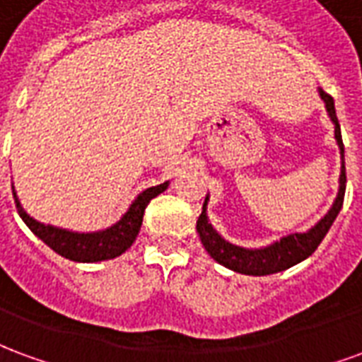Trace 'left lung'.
<instances>
[{
    "label": "left lung",
    "mask_w": 362,
    "mask_h": 362,
    "mask_svg": "<svg viewBox=\"0 0 362 362\" xmlns=\"http://www.w3.org/2000/svg\"><path fill=\"white\" fill-rule=\"evenodd\" d=\"M318 93L320 98L326 104L327 116L334 122L335 141H337L339 155H341L339 189H337V196H335L329 211L314 227L304 230V233H293V235L283 236L279 240L267 244V246H262V248H243V246H236V244L225 240L213 228V225L209 223V217H207V204H209V194H207L196 228L197 235H199V240L205 246L207 254L215 262H219L221 266L228 267V269H233L236 273H243V275H256V277L285 272V269L300 264L303 259L314 254L320 243L324 240V236L327 235L329 227L334 225L337 213L341 211L343 197H345V182H347V178H345V149H343L341 127H339V122H337V116H335L334 98L327 95L326 90L318 89Z\"/></svg>",
    "instance_id": "left-lung-1"
}]
</instances>
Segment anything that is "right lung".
Returning a JSON list of instances; mask_svg holds the SVG:
<instances>
[{
	"label": "right lung",
	"instance_id": "1",
	"mask_svg": "<svg viewBox=\"0 0 362 362\" xmlns=\"http://www.w3.org/2000/svg\"><path fill=\"white\" fill-rule=\"evenodd\" d=\"M166 188H168V182L143 189L141 194H137V197L129 204L127 211L119 217V221H116L110 227L103 228V230H93V233H77V230H69V228L44 225L23 209L15 188H13V197H15L17 211H19L21 219L25 221V225L44 244H48L56 254L71 259V262L95 264V262L118 258L134 244V240L139 235V228H141L145 207L149 205L153 197L163 194Z\"/></svg>",
	"mask_w": 362,
	"mask_h": 362
}]
</instances>
